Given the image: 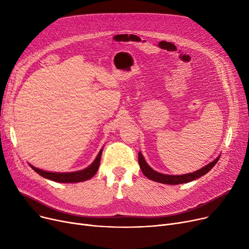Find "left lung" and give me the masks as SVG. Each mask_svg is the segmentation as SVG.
<instances>
[{
	"instance_id": "1",
	"label": "left lung",
	"mask_w": 249,
	"mask_h": 249,
	"mask_svg": "<svg viewBox=\"0 0 249 249\" xmlns=\"http://www.w3.org/2000/svg\"><path fill=\"white\" fill-rule=\"evenodd\" d=\"M218 160H219V156L215 160L205 165L204 167L200 168L199 171H196L195 173L186 174V175H178V176H171V175H163V174L155 172L154 169H152L146 163L142 153L141 152L138 153V162H139V165H140V168H141L143 175L151 180L161 182V184H166V185H179V184H185V182L192 181L194 179H197V178H201L202 176H205L208 172H210L211 168H213V166L217 163Z\"/></svg>"
}]
</instances>
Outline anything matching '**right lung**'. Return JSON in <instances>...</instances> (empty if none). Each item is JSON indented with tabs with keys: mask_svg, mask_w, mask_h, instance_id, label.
I'll use <instances>...</instances> for the list:
<instances>
[{
	"mask_svg": "<svg viewBox=\"0 0 249 249\" xmlns=\"http://www.w3.org/2000/svg\"><path fill=\"white\" fill-rule=\"evenodd\" d=\"M101 154H102V149L99 152L96 160L91 163L89 167L83 169V171H78V172H72V173H61V174H56V173H48V172H44L41 171V169H38L36 167H34L33 165L29 164L36 173H38L40 176L55 180L58 182H81V181H85L88 180L89 178H93L97 172L98 168L100 165V160H101Z\"/></svg>",
	"mask_w": 249,
	"mask_h": 249,
	"instance_id": "obj_1",
	"label": "right lung"
}]
</instances>
